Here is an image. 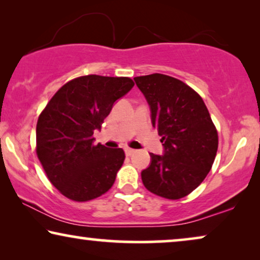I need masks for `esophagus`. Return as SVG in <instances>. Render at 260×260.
Segmentation results:
<instances>
[{"label": "esophagus", "mask_w": 260, "mask_h": 260, "mask_svg": "<svg viewBox=\"0 0 260 260\" xmlns=\"http://www.w3.org/2000/svg\"><path fill=\"white\" fill-rule=\"evenodd\" d=\"M124 150H125L126 156H131L133 154H135V150H134V149H131V148H125Z\"/></svg>", "instance_id": "obj_1"}]
</instances>
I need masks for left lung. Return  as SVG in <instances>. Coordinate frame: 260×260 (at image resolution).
<instances>
[{"label": "left lung", "mask_w": 260, "mask_h": 260, "mask_svg": "<svg viewBox=\"0 0 260 260\" xmlns=\"http://www.w3.org/2000/svg\"><path fill=\"white\" fill-rule=\"evenodd\" d=\"M151 110L165 155L150 154L142 182L152 194L179 200L200 186L218 150V131L197 91L161 73L134 78Z\"/></svg>", "instance_id": "1"}]
</instances>
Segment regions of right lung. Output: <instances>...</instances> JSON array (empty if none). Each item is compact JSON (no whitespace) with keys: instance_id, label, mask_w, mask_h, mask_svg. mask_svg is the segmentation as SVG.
Returning a JSON list of instances; mask_svg holds the SVG:
<instances>
[{"instance_id":"1","label":"right lung","mask_w":260,"mask_h":260,"mask_svg":"<svg viewBox=\"0 0 260 260\" xmlns=\"http://www.w3.org/2000/svg\"><path fill=\"white\" fill-rule=\"evenodd\" d=\"M135 83L127 77L88 74L55 92L37 124V155L51 183L63 197L85 202L112 187L125 154L120 148L94 144L93 133L113 103Z\"/></svg>"}]
</instances>
